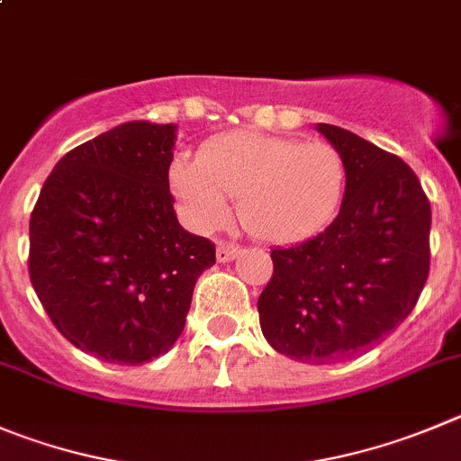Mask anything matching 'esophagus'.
<instances>
[{
  "label": "esophagus",
  "instance_id": "obj_1",
  "mask_svg": "<svg viewBox=\"0 0 461 461\" xmlns=\"http://www.w3.org/2000/svg\"><path fill=\"white\" fill-rule=\"evenodd\" d=\"M239 255H240V248H239V245L225 243V240H221V243H218L216 257H218V261H221V264H225V261L236 259V257H239Z\"/></svg>",
  "mask_w": 461,
  "mask_h": 461
}]
</instances>
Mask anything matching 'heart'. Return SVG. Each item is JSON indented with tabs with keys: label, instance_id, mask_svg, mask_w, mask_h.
<instances>
[{
	"label": "heart",
	"instance_id": "obj_1",
	"mask_svg": "<svg viewBox=\"0 0 461 461\" xmlns=\"http://www.w3.org/2000/svg\"><path fill=\"white\" fill-rule=\"evenodd\" d=\"M170 186L184 216L216 230L239 200L240 225L268 243H295L328 227L343 204L348 166L325 140L236 131L211 139L197 158L179 157Z\"/></svg>",
	"mask_w": 461,
	"mask_h": 461
}]
</instances>
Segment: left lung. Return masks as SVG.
<instances>
[{
	"label": "left lung",
	"mask_w": 461,
	"mask_h": 461,
	"mask_svg": "<svg viewBox=\"0 0 461 461\" xmlns=\"http://www.w3.org/2000/svg\"><path fill=\"white\" fill-rule=\"evenodd\" d=\"M318 131L346 158L341 211L313 239L270 252L257 309L275 350L321 366L361 355L410 316L428 282L432 211L402 158L334 124Z\"/></svg>",
	"instance_id": "1"
}]
</instances>
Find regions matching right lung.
Here are the masks:
<instances>
[{
	"label": "right lung",
	"mask_w": 461,
	"mask_h": 461,
	"mask_svg": "<svg viewBox=\"0 0 461 461\" xmlns=\"http://www.w3.org/2000/svg\"><path fill=\"white\" fill-rule=\"evenodd\" d=\"M175 127L136 120L56 163L29 221V277L79 350L139 366L177 341L216 245L172 209Z\"/></svg>",
	"instance_id": "obj_1"
}]
</instances>
